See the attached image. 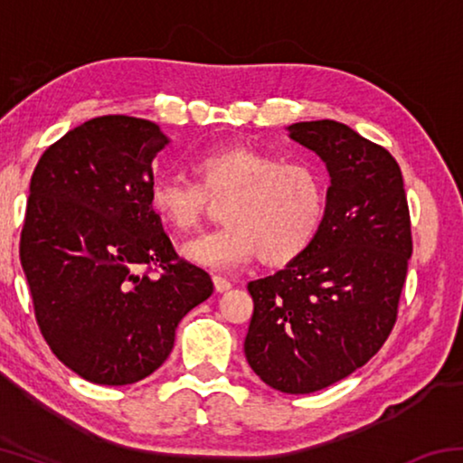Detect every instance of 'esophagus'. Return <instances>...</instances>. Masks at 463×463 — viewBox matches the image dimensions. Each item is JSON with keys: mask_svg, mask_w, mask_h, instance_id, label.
Wrapping results in <instances>:
<instances>
[{"mask_svg": "<svg viewBox=\"0 0 463 463\" xmlns=\"http://www.w3.org/2000/svg\"><path fill=\"white\" fill-rule=\"evenodd\" d=\"M213 281H214V288H216V292H226V289H231V281L226 279V278H222V276H214L213 278Z\"/></svg>", "mask_w": 463, "mask_h": 463, "instance_id": "34e87169", "label": "esophagus"}]
</instances>
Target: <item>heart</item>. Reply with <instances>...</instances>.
<instances>
[{"label": "heart", "instance_id": "b5f03b06", "mask_svg": "<svg viewBox=\"0 0 463 463\" xmlns=\"http://www.w3.org/2000/svg\"><path fill=\"white\" fill-rule=\"evenodd\" d=\"M195 182L159 177L148 187V208L171 231L198 226L210 202H224L214 232L187 241L182 255L210 269H232L261 257L288 265L317 239L325 216V187L304 163H284L260 146L237 143L200 153L192 161Z\"/></svg>", "mask_w": 463, "mask_h": 463}]
</instances>
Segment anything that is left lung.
Listing matches in <instances>:
<instances>
[{
  "label": "left lung",
  "mask_w": 463,
  "mask_h": 463,
  "mask_svg": "<svg viewBox=\"0 0 463 463\" xmlns=\"http://www.w3.org/2000/svg\"><path fill=\"white\" fill-rule=\"evenodd\" d=\"M288 130L325 161L331 185L312 245L249 281L245 357L268 386L310 394L365 365L388 339L412 255L411 214L386 148L335 120Z\"/></svg>",
  "instance_id": "1"
}]
</instances>
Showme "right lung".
Returning a JSON list of instances; mask_svg holds the SVG:
<instances>
[{"instance_id": "1", "label": "right lung", "mask_w": 463, "mask_h": 463, "mask_svg": "<svg viewBox=\"0 0 463 463\" xmlns=\"http://www.w3.org/2000/svg\"><path fill=\"white\" fill-rule=\"evenodd\" d=\"M167 145L155 122L99 116L46 148L30 179L20 261L36 323L52 354L93 383L151 375L179 320L214 289L148 208L151 163Z\"/></svg>"}]
</instances>
